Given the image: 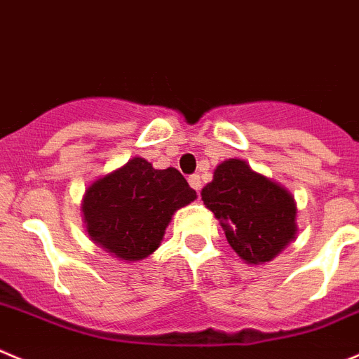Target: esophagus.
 Segmentation results:
<instances>
[{
	"mask_svg": "<svg viewBox=\"0 0 359 359\" xmlns=\"http://www.w3.org/2000/svg\"><path fill=\"white\" fill-rule=\"evenodd\" d=\"M189 183H190V187H192L194 190H197V192H199V190H201V176H199V174H192V176L189 177Z\"/></svg>",
	"mask_w": 359,
	"mask_h": 359,
	"instance_id": "34e87169",
	"label": "esophagus"
}]
</instances>
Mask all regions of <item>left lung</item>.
I'll return each instance as SVG.
<instances>
[{
  "label": "left lung",
  "instance_id": "1",
  "mask_svg": "<svg viewBox=\"0 0 359 359\" xmlns=\"http://www.w3.org/2000/svg\"><path fill=\"white\" fill-rule=\"evenodd\" d=\"M201 196L224 227L229 245L248 264L271 261L294 240L298 227L292 196L243 160L222 162Z\"/></svg>",
  "mask_w": 359,
  "mask_h": 359
}]
</instances>
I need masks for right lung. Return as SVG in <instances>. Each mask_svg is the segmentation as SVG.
Segmentation results:
<instances>
[{"label": "right lung", "instance_id": "add662e5", "mask_svg": "<svg viewBox=\"0 0 359 359\" xmlns=\"http://www.w3.org/2000/svg\"><path fill=\"white\" fill-rule=\"evenodd\" d=\"M196 197L180 170L153 169L137 156L86 190L88 234L116 257L141 261L158 248L174 211Z\"/></svg>", "mask_w": 359, "mask_h": 359}]
</instances>
